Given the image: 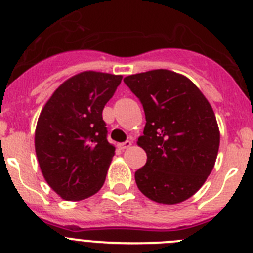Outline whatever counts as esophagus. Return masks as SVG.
Returning a JSON list of instances; mask_svg holds the SVG:
<instances>
[{
    "label": "esophagus",
    "mask_w": 253,
    "mask_h": 253,
    "mask_svg": "<svg viewBox=\"0 0 253 253\" xmlns=\"http://www.w3.org/2000/svg\"><path fill=\"white\" fill-rule=\"evenodd\" d=\"M130 145H131L130 140H126V142H124V143H120L119 148H120V149H122V150H124V149H128V148L130 147Z\"/></svg>",
    "instance_id": "34e87169"
}]
</instances>
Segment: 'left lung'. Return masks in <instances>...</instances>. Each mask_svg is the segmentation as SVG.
<instances>
[{"instance_id": "1", "label": "left lung", "mask_w": 253, "mask_h": 253, "mask_svg": "<svg viewBox=\"0 0 253 253\" xmlns=\"http://www.w3.org/2000/svg\"><path fill=\"white\" fill-rule=\"evenodd\" d=\"M145 113L138 145L147 163L135 172L139 191L154 202L177 205L203 185L216 163L219 129L201 90L184 75L158 69L124 78Z\"/></svg>"}]
</instances>
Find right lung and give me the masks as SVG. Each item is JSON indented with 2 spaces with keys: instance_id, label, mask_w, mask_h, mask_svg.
Masks as SVG:
<instances>
[{
  "instance_id": "right-lung-1",
  "label": "right lung",
  "mask_w": 253,
  "mask_h": 253,
  "mask_svg": "<svg viewBox=\"0 0 253 253\" xmlns=\"http://www.w3.org/2000/svg\"><path fill=\"white\" fill-rule=\"evenodd\" d=\"M122 75L83 71L64 81L42 108L35 150L43 178L62 199L81 201L100 191L115 154L106 139L103 109Z\"/></svg>"
}]
</instances>
